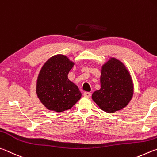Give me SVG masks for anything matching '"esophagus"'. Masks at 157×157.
Listing matches in <instances>:
<instances>
[{
	"label": "esophagus",
	"instance_id": "obj_1",
	"mask_svg": "<svg viewBox=\"0 0 157 157\" xmlns=\"http://www.w3.org/2000/svg\"><path fill=\"white\" fill-rule=\"evenodd\" d=\"M91 95L92 94L90 92H84L83 93V96L85 97H87V98H90L91 97Z\"/></svg>",
	"mask_w": 157,
	"mask_h": 157
}]
</instances>
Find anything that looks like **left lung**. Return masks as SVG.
<instances>
[{
    "mask_svg": "<svg viewBox=\"0 0 157 157\" xmlns=\"http://www.w3.org/2000/svg\"><path fill=\"white\" fill-rule=\"evenodd\" d=\"M133 95V83L125 65L114 58L103 65L101 89L92 94L98 106L108 113H114L128 105Z\"/></svg>",
    "mask_w": 157,
    "mask_h": 157,
    "instance_id": "1",
    "label": "left lung"
}]
</instances>
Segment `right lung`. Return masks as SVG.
<instances>
[{
    "label": "right lung",
    "mask_w": 157,
    "mask_h": 157,
    "mask_svg": "<svg viewBox=\"0 0 157 157\" xmlns=\"http://www.w3.org/2000/svg\"><path fill=\"white\" fill-rule=\"evenodd\" d=\"M73 65L74 63L67 56L58 54L51 57L41 69L37 79L36 94L49 110H67L81 98L78 87L67 78Z\"/></svg>",
    "instance_id": "add662e5"
}]
</instances>
